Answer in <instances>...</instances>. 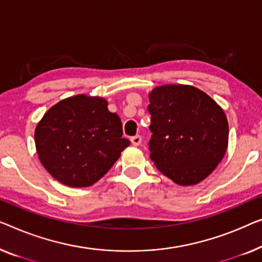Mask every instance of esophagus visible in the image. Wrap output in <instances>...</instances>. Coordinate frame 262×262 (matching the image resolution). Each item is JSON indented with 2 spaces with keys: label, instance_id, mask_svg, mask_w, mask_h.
<instances>
[{
  "label": "esophagus",
  "instance_id": "34e87169",
  "mask_svg": "<svg viewBox=\"0 0 262 262\" xmlns=\"http://www.w3.org/2000/svg\"><path fill=\"white\" fill-rule=\"evenodd\" d=\"M130 140H131V143L134 144L135 146H138L139 144L142 143V137H140L139 135H136V136H134V137H131Z\"/></svg>",
  "mask_w": 262,
  "mask_h": 262
}]
</instances>
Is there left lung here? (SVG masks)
<instances>
[{"instance_id": "1", "label": "left lung", "mask_w": 262, "mask_h": 262, "mask_svg": "<svg viewBox=\"0 0 262 262\" xmlns=\"http://www.w3.org/2000/svg\"><path fill=\"white\" fill-rule=\"evenodd\" d=\"M149 99L151 161L180 185L203 181L222 161L228 145L223 110L208 94L187 85L156 87Z\"/></svg>"}]
</instances>
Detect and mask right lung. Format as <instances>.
I'll list each match as a JSON object with an SVG mask.
<instances>
[{"mask_svg": "<svg viewBox=\"0 0 262 262\" xmlns=\"http://www.w3.org/2000/svg\"><path fill=\"white\" fill-rule=\"evenodd\" d=\"M123 126L103 98L74 96L55 104L36 125L40 162L60 183L90 187L100 180L130 145Z\"/></svg>", "mask_w": 262, "mask_h": 262, "instance_id": "obj_1", "label": "right lung"}]
</instances>
